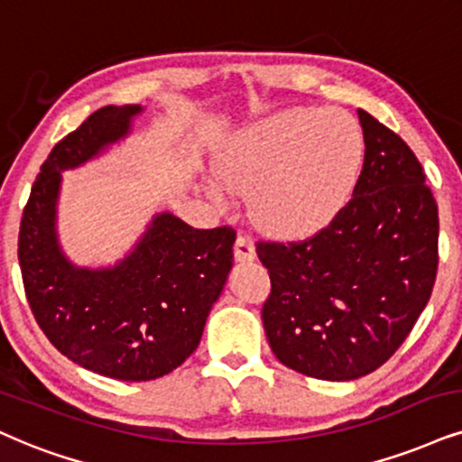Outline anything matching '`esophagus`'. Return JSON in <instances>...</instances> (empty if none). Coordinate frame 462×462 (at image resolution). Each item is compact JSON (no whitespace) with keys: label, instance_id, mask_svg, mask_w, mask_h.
Listing matches in <instances>:
<instances>
[{"label":"esophagus","instance_id":"esophagus-1","mask_svg":"<svg viewBox=\"0 0 462 462\" xmlns=\"http://www.w3.org/2000/svg\"><path fill=\"white\" fill-rule=\"evenodd\" d=\"M233 254H236L237 261H253L254 259L253 237L246 236V233H240V236L236 237V244H233Z\"/></svg>","mask_w":462,"mask_h":462}]
</instances>
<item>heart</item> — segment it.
Masks as SVG:
<instances>
[{
	"instance_id": "obj_1",
	"label": "heart",
	"mask_w": 462,
	"mask_h": 462,
	"mask_svg": "<svg viewBox=\"0 0 462 462\" xmlns=\"http://www.w3.org/2000/svg\"><path fill=\"white\" fill-rule=\"evenodd\" d=\"M364 139L338 111L300 106L246 130L220 161L231 190L254 192V216L267 229L312 233L345 208L360 178Z\"/></svg>"
}]
</instances>
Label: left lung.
Listing matches in <instances>:
<instances>
[{
	"label": "left lung",
	"instance_id": "1",
	"mask_svg": "<svg viewBox=\"0 0 462 462\" xmlns=\"http://www.w3.org/2000/svg\"><path fill=\"white\" fill-rule=\"evenodd\" d=\"M364 164L329 225L298 242H257L272 291L261 319L284 366L351 381L383 366L429 304L439 212L422 164L396 133L357 109Z\"/></svg>",
	"mask_w": 462,
	"mask_h": 462
}]
</instances>
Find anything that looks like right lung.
I'll return each mask as SVG.
<instances>
[{"label":"right lung","mask_w":462,"mask_h":462,"mask_svg":"<svg viewBox=\"0 0 462 462\" xmlns=\"http://www.w3.org/2000/svg\"><path fill=\"white\" fill-rule=\"evenodd\" d=\"M139 111V105L102 106L55 143L19 231L23 287L40 329L68 360L119 381L162 377L197 349L236 242L229 225L195 229L164 212L113 270H81L64 259L55 240L61 171L122 139Z\"/></svg>","instance_id":"right-lung-1"}]
</instances>
